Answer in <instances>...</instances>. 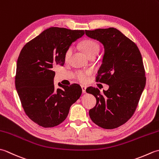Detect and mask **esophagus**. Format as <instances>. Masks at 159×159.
Here are the masks:
<instances>
[{"label":"esophagus","mask_w":159,"mask_h":159,"mask_svg":"<svg viewBox=\"0 0 159 159\" xmlns=\"http://www.w3.org/2000/svg\"><path fill=\"white\" fill-rule=\"evenodd\" d=\"M81 88H82V92L83 93H86V87L85 86L82 85L81 86Z\"/></svg>","instance_id":"obj_1"}]
</instances>
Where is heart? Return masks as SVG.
<instances>
[{"label":"heart","instance_id":"1","mask_svg":"<svg viewBox=\"0 0 159 159\" xmlns=\"http://www.w3.org/2000/svg\"><path fill=\"white\" fill-rule=\"evenodd\" d=\"M80 47H81L82 50H83V52L85 53V55L87 57H90L91 55H94L96 54L97 55V53L99 51V45L96 41H94L93 39H85L80 43ZM72 48L70 47V48H67L66 50V51L64 54V59L66 61H67L72 55ZM91 74V71L90 70H79L77 71L75 74V78L79 80V81L81 82V83H85L88 80V76L89 74Z\"/></svg>","mask_w":159,"mask_h":159}]
</instances>
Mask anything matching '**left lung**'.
I'll use <instances>...</instances> for the list:
<instances>
[{
    "label": "left lung",
    "mask_w": 159,
    "mask_h": 159,
    "mask_svg": "<svg viewBox=\"0 0 159 159\" xmlns=\"http://www.w3.org/2000/svg\"><path fill=\"white\" fill-rule=\"evenodd\" d=\"M85 34L104 46L96 81L109 85L102 93L93 87L86 89L96 98L89 117L98 126L113 129L126 123L137 109L146 82L142 57L135 43L115 28L86 30Z\"/></svg>",
    "instance_id": "left-lung-1"
}]
</instances>
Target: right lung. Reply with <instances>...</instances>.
Listing matches in <instances>:
<instances>
[{"label": "right lung", "mask_w": 159, "mask_h": 159, "mask_svg": "<svg viewBox=\"0 0 159 159\" xmlns=\"http://www.w3.org/2000/svg\"><path fill=\"white\" fill-rule=\"evenodd\" d=\"M84 34L83 30L50 27L26 43L20 53L16 88L26 116L40 126L51 128L63 122L81 95V87L75 83L55 89L53 70L63 66L66 50Z\"/></svg>", "instance_id": "right-lung-1"}]
</instances>
